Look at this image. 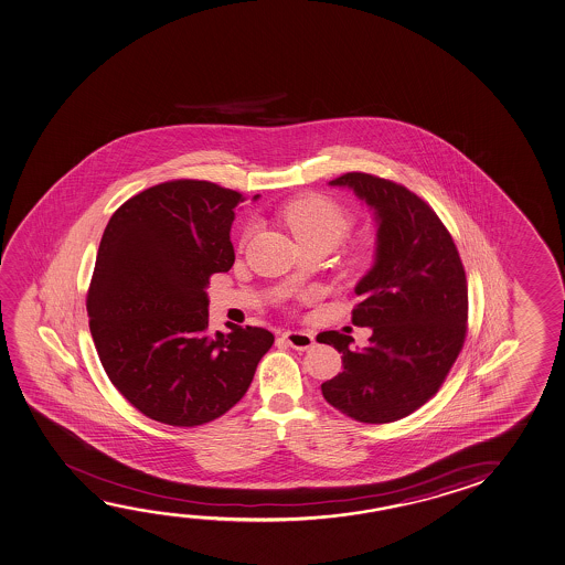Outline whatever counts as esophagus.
Segmentation results:
<instances>
[{"instance_id":"esophagus-1","label":"esophagus","mask_w":565,"mask_h":565,"mask_svg":"<svg viewBox=\"0 0 565 565\" xmlns=\"http://www.w3.org/2000/svg\"><path fill=\"white\" fill-rule=\"evenodd\" d=\"M284 339L287 340L289 347L296 348V350H309L315 347L313 337L303 330H286Z\"/></svg>"}]
</instances>
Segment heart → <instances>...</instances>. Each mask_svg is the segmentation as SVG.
<instances>
[{"label":"heart","instance_id":"heart-1","mask_svg":"<svg viewBox=\"0 0 565 565\" xmlns=\"http://www.w3.org/2000/svg\"><path fill=\"white\" fill-rule=\"evenodd\" d=\"M281 217L299 243L329 241L334 246L352 226L348 209L319 193H307L287 203Z\"/></svg>","mask_w":565,"mask_h":565}]
</instances>
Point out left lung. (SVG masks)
Here are the masks:
<instances>
[{"label":"left lung","mask_w":565,"mask_h":565,"mask_svg":"<svg viewBox=\"0 0 565 565\" xmlns=\"http://www.w3.org/2000/svg\"><path fill=\"white\" fill-rule=\"evenodd\" d=\"M354 191L374 211V266L354 291L356 327L370 344L350 348L337 330L317 340L342 352V374L322 397L348 417L382 425L407 417L435 395L460 354L468 321V284L460 254L435 211L399 183L350 172L329 182Z\"/></svg>","instance_id":"obj_1"}]
</instances>
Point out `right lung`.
<instances>
[{"instance_id": "1", "label": "right lung", "mask_w": 565, "mask_h": 565, "mask_svg": "<svg viewBox=\"0 0 565 565\" xmlns=\"http://www.w3.org/2000/svg\"><path fill=\"white\" fill-rule=\"evenodd\" d=\"M243 201L217 183L175 180L125 201L105 226L89 330L111 383L158 423L225 415L274 344L260 327L209 330V278L235 264L231 226Z\"/></svg>"}]
</instances>
